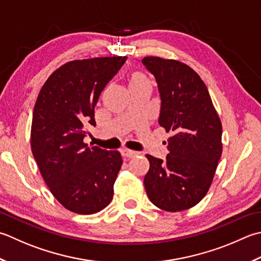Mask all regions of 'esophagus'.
<instances>
[{
    "instance_id": "obj_1",
    "label": "esophagus",
    "mask_w": 261,
    "mask_h": 261,
    "mask_svg": "<svg viewBox=\"0 0 261 261\" xmlns=\"http://www.w3.org/2000/svg\"><path fill=\"white\" fill-rule=\"evenodd\" d=\"M121 154H122V156L131 158V157H135L136 155H138V152L135 150H130V149H126V148H123V149L121 150Z\"/></svg>"
}]
</instances>
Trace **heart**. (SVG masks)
<instances>
[{
    "label": "heart",
    "instance_id": "1",
    "mask_svg": "<svg viewBox=\"0 0 261 261\" xmlns=\"http://www.w3.org/2000/svg\"><path fill=\"white\" fill-rule=\"evenodd\" d=\"M127 83H129L130 88H132V87L148 84V79L146 78L145 74L136 71V72H131L129 76H127Z\"/></svg>",
    "mask_w": 261,
    "mask_h": 261
}]
</instances>
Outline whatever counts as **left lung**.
<instances>
[{"instance_id":"1","label":"left lung","mask_w":261,"mask_h":261,"mask_svg":"<svg viewBox=\"0 0 261 261\" xmlns=\"http://www.w3.org/2000/svg\"><path fill=\"white\" fill-rule=\"evenodd\" d=\"M161 97L158 123L168 138L165 160L146 155L147 196L158 208L181 212L206 196L222 155V123L205 83L190 66L175 60L146 56Z\"/></svg>"}]
</instances>
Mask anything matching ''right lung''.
I'll return each instance as SVG.
<instances>
[{"label": "right lung", "instance_id": "right-lung-1", "mask_svg": "<svg viewBox=\"0 0 261 261\" xmlns=\"http://www.w3.org/2000/svg\"><path fill=\"white\" fill-rule=\"evenodd\" d=\"M125 56L71 61L49 75L36 100L32 151L44 181L61 205L75 214L100 212L113 198L119 151L89 147L86 126Z\"/></svg>", "mask_w": 261, "mask_h": 261}]
</instances>
